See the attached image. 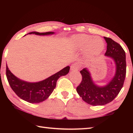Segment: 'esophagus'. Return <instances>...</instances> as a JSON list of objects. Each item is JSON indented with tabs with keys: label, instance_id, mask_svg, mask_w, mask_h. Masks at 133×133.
Here are the masks:
<instances>
[{
	"label": "esophagus",
	"instance_id": "1",
	"mask_svg": "<svg viewBox=\"0 0 133 133\" xmlns=\"http://www.w3.org/2000/svg\"><path fill=\"white\" fill-rule=\"evenodd\" d=\"M79 68V64L78 63L72 64L70 67V69H71V71H78Z\"/></svg>",
	"mask_w": 133,
	"mask_h": 133
}]
</instances>
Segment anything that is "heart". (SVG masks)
Listing matches in <instances>:
<instances>
[{"label": "heart", "mask_w": 133, "mask_h": 133, "mask_svg": "<svg viewBox=\"0 0 133 133\" xmlns=\"http://www.w3.org/2000/svg\"><path fill=\"white\" fill-rule=\"evenodd\" d=\"M72 43L76 49L83 50L84 55L88 59L98 56L104 49V42L101 38L87 34H79L74 36Z\"/></svg>", "instance_id": "heart-1"}]
</instances>
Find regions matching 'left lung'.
<instances>
[{"mask_svg": "<svg viewBox=\"0 0 133 133\" xmlns=\"http://www.w3.org/2000/svg\"><path fill=\"white\" fill-rule=\"evenodd\" d=\"M107 43L104 55L112 59L116 66L114 77L108 84L99 86L94 83L87 68L80 71L82 77L77 91L82 99L92 106H102L111 102L119 94L123 86L126 73V54L119 44L110 38L104 37Z\"/></svg>", "mask_w": 133, "mask_h": 133, "instance_id": "8db88e82", "label": "left lung"}]
</instances>
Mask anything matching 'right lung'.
Instances as JSON below:
<instances>
[{"instance_id":"obj_1","label":"right lung","mask_w":133,"mask_h":133,"mask_svg":"<svg viewBox=\"0 0 133 133\" xmlns=\"http://www.w3.org/2000/svg\"><path fill=\"white\" fill-rule=\"evenodd\" d=\"M38 35H48L54 34V32H38L34 31L29 33ZM70 66H67L46 79L38 82H27L15 77L6 66V76L11 89L18 97L31 103L42 102L49 97L55 88L56 82L62 76L67 74Z\"/></svg>"}]
</instances>
